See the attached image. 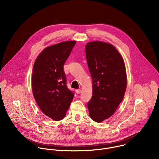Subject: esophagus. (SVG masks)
<instances>
[{
  "instance_id": "34e87169",
  "label": "esophagus",
  "mask_w": 159,
  "mask_h": 159,
  "mask_svg": "<svg viewBox=\"0 0 159 159\" xmlns=\"http://www.w3.org/2000/svg\"><path fill=\"white\" fill-rule=\"evenodd\" d=\"M76 93H77V94H80V93H81V90H80V89H77V90H76Z\"/></svg>"
}]
</instances>
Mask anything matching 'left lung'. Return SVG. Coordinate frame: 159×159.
Masks as SVG:
<instances>
[{
  "label": "left lung",
  "mask_w": 159,
  "mask_h": 159,
  "mask_svg": "<svg viewBox=\"0 0 159 159\" xmlns=\"http://www.w3.org/2000/svg\"><path fill=\"white\" fill-rule=\"evenodd\" d=\"M93 96L87 103L90 117L100 123L111 116L123 101L127 85L124 60L112 44L93 41L85 46Z\"/></svg>",
  "instance_id": "8db88e82"
}]
</instances>
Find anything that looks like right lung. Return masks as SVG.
<instances>
[{
	"mask_svg": "<svg viewBox=\"0 0 159 159\" xmlns=\"http://www.w3.org/2000/svg\"><path fill=\"white\" fill-rule=\"evenodd\" d=\"M75 41H64L45 48L36 58L33 69L32 90L44 114L55 121L63 119L74 93L66 85L63 65Z\"/></svg>",
	"mask_w": 159,
	"mask_h": 159,
	"instance_id": "1",
	"label": "right lung"
}]
</instances>
